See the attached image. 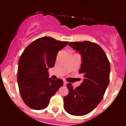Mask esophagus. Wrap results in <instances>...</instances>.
<instances>
[{"label":"esophagus","instance_id":"34e87169","mask_svg":"<svg viewBox=\"0 0 126 126\" xmlns=\"http://www.w3.org/2000/svg\"><path fill=\"white\" fill-rule=\"evenodd\" d=\"M67 84V82L65 81H64V85L65 86Z\"/></svg>","mask_w":126,"mask_h":126}]
</instances>
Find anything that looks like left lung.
<instances>
[{
	"mask_svg": "<svg viewBox=\"0 0 126 126\" xmlns=\"http://www.w3.org/2000/svg\"><path fill=\"white\" fill-rule=\"evenodd\" d=\"M68 45L82 57L79 74L84 80L73 88L67 84L69 93L63 98L65 110L71 115L81 116L90 113L101 102L110 81V65L100 46L89 41L69 42Z\"/></svg>",
	"mask_w": 126,
	"mask_h": 126,
	"instance_id": "left-lung-1",
	"label": "left lung"
}]
</instances>
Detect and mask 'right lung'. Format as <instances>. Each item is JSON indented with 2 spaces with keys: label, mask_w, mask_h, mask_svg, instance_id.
<instances>
[{
  "label": "right lung",
  "mask_w": 126,
  "mask_h": 126,
  "mask_svg": "<svg viewBox=\"0 0 126 126\" xmlns=\"http://www.w3.org/2000/svg\"><path fill=\"white\" fill-rule=\"evenodd\" d=\"M68 42L49 36L40 38L26 48L20 57L17 83L23 100L34 110L47 107L50 99L63 85V81L48 78V68L53 67L58 52Z\"/></svg>",
  "instance_id": "add662e5"
}]
</instances>
